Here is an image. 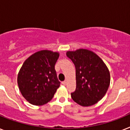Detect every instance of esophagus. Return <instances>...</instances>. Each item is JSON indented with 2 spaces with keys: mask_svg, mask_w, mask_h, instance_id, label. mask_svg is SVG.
Instances as JSON below:
<instances>
[{
  "mask_svg": "<svg viewBox=\"0 0 130 130\" xmlns=\"http://www.w3.org/2000/svg\"><path fill=\"white\" fill-rule=\"evenodd\" d=\"M67 80H65V81H63V82H62V84H63V85H67Z\"/></svg>",
  "mask_w": 130,
  "mask_h": 130,
  "instance_id": "obj_1",
  "label": "esophagus"
}]
</instances>
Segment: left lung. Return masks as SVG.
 Returning a JSON list of instances; mask_svg holds the SVG:
<instances>
[{"label":"left lung","mask_w":130,"mask_h":130,"mask_svg":"<svg viewBox=\"0 0 130 130\" xmlns=\"http://www.w3.org/2000/svg\"><path fill=\"white\" fill-rule=\"evenodd\" d=\"M76 71V89L71 94L75 103L83 107L94 105L103 99L110 84V73L100 57L87 49L67 51Z\"/></svg>","instance_id":"1"}]
</instances>
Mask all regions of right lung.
I'll use <instances>...</instances> for the list:
<instances>
[{
	"label": "right lung",
	"mask_w": 130,
	"mask_h": 130,
	"mask_svg": "<svg viewBox=\"0 0 130 130\" xmlns=\"http://www.w3.org/2000/svg\"><path fill=\"white\" fill-rule=\"evenodd\" d=\"M59 53L48 50L36 52L23 63L17 76L21 94L34 105H43L54 96L60 82L55 65Z\"/></svg>",
	"instance_id": "obj_1"
}]
</instances>
